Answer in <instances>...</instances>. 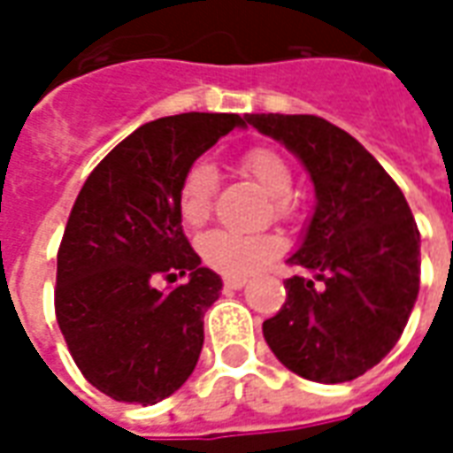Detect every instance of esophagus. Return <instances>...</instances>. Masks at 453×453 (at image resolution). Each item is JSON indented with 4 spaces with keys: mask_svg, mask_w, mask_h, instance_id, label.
<instances>
[{
    "mask_svg": "<svg viewBox=\"0 0 453 453\" xmlns=\"http://www.w3.org/2000/svg\"><path fill=\"white\" fill-rule=\"evenodd\" d=\"M247 284V279H237V276H227L223 279V288L226 291H237V288H242Z\"/></svg>",
    "mask_w": 453,
    "mask_h": 453,
    "instance_id": "esophagus-1",
    "label": "esophagus"
}]
</instances>
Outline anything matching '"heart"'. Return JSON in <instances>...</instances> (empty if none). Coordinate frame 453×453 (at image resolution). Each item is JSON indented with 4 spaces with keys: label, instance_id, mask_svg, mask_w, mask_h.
<instances>
[{
    "label": "heart",
    "instance_id": "1",
    "mask_svg": "<svg viewBox=\"0 0 453 453\" xmlns=\"http://www.w3.org/2000/svg\"><path fill=\"white\" fill-rule=\"evenodd\" d=\"M240 169L247 177H252L257 184L274 196L276 216L294 218L296 198L291 194L294 187V172L291 165L279 150L269 145H255L240 155ZM218 191V169L208 159L191 162L181 177L177 194L179 218L188 227H203L211 220L213 203ZM284 250L281 237L274 233H233V230H216L208 233L198 242V252L208 269H213L223 276L255 274L257 269L274 259Z\"/></svg>",
    "mask_w": 453,
    "mask_h": 453
}]
</instances>
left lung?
<instances>
[{
  "mask_svg": "<svg viewBox=\"0 0 453 453\" xmlns=\"http://www.w3.org/2000/svg\"><path fill=\"white\" fill-rule=\"evenodd\" d=\"M265 135L303 159L313 220L288 266L286 303L265 320L276 359L318 383L373 369L408 325L419 291V230L400 187L369 150L320 116L250 113Z\"/></svg>",
  "mask_w": 453,
  "mask_h": 453,
  "instance_id": "left-lung-1",
  "label": "left lung"
}]
</instances>
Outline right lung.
<instances>
[{
	"label": "right lung",
	"mask_w": 453,
	"mask_h": 453,
	"mask_svg": "<svg viewBox=\"0 0 453 453\" xmlns=\"http://www.w3.org/2000/svg\"><path fill=\"white\" fill-rule=\"evenodd\" d=\"M237 113L150 120L92 169L58 250L55 318L77 369L119 403L155 405L181 388L203 347V313L220 276L181 230L177 194L188 165ZM189 281L162 292L159 280Z\"/></svg>",
	"instance_id": "right-lung-1"
}]
</instances>
